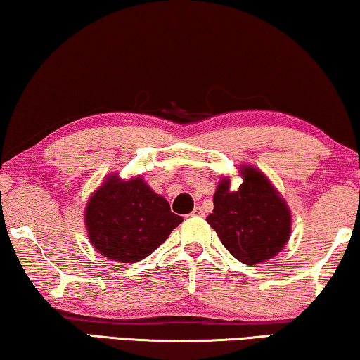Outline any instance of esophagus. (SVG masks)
Returning a JSON list of instances; mask_svg holds the SVG:
<instances>
[{"instance_id": "obj_1", "label": "esophagus", "mask_w": 360, "mask_h": 360, "mask_svg": "<svg viewBox=\"0 0 360 360\" xmlns=\"http://www.w3.org/2000/svg\"><path fill=\"white\" fill-rule=\"evenodd\" d=\"M203 214H205V213H203L202 207H195V208H194V212L191 213V217H203Z\"/></svg>"}]
</instances>
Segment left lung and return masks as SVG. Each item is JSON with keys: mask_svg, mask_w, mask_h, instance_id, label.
Segmentation results:
<instances>
[{"mask_svg": "<svg viewBox=\"0 0 360 360\" xmlns=\"http://www.w3.org/2000/svg\"><path fill=\"white\" fill-rule=\"evenodd\" d=\"M240 174L238 191H229L228 179L219 182L207 221L234 259L255 265L273 259L288 243L291 213L260 171L244 168Z\"/></svg>", "mask_w": 360, "mask_h": 360, "instance_id": "obj_1", "label": "left lung"}]
</instances>
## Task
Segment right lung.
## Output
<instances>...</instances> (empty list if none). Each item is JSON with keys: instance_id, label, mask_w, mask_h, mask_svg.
I'll list each match as a JSON object with an SVG mask.
<instances>
[{"instance_id": "obj_1", "label": "right lung", "mask_w": 360, "mask_h": 360, "mask_svg": "<svg viewBox=\"0 0 360 360\" xmlns=\"http://www.w3.org/2000/svg\"><path fill=\"white\" fill-rule=\"evenodd\" d=\"M182 223L169 203L141 178L112 176L90 197L85 224L95 249L121 264H136L163 244Z\"/></svg>"}]
</instances>
